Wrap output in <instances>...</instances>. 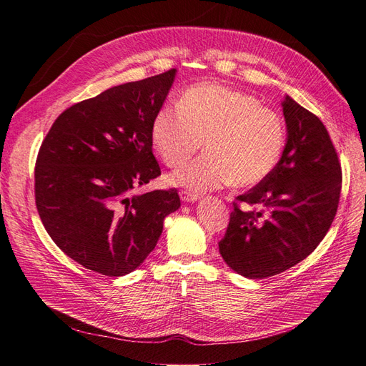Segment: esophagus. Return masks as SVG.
I'll return each mask as SVG.
<instances>
[{
	"label": "esophagus",
	"mask_w": 366,
	"mask_h": 366,
	"mask_svg": "<svg viewBox=\"0 0 366 366\" xmlns=\"http://www.w3.org/2000/svg\"><path fill=\"white\" fill-rule=\"evenodd\" d=\"M180 198L186 203H195L198 198H200V195L195 194V192H191V191H182Z\"/></svg>",
	"instance_id": "esophagus-1"
}]
</instances>
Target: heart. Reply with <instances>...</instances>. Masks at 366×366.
Returning a JSON list of instances; mask_svg holds the SVG:
<instances>
[{"label":"heart","instance_id":"obj_1","mask_svg":"<svg viewBox=\"0 0 366 366\" xmlns=\"http://www.w3.org/2000/svg\"><path fill=\"white\" fill-rule=\"evenodd\" d=\"M152 143L168 166L207 152L175 171L169 180L195 192L229 184L250 187L278 166L285 147V124L259 99L218 84L187 88L179 105L160 108L152 119Z\"/></svg>","mask_w":366,"mask_h":366}]
</instances>
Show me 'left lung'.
I'll return each instance as SVG.
<instances>
[{"label": "left lung", "instance_id": "left-lung-1", "mask_svg": "<svg viewBox=\"0 0 366 366\" xmlns=\"http://www.w3.org/2000/svg\"><path fill=\"white\" fill-rule=\"evenodd\" d=\"M287 142L267 179L234 203L219 253L249 280H264L305 259L324 239L337 212L342 169L325 125L295 102L282 101Z\"/></svg>", "mask_w": 366, "mask_h": 366}]
</instances>
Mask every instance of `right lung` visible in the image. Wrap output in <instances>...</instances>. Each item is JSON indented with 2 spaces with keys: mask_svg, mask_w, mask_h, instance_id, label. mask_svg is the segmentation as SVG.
<instances>
[{
  "mask_svg": "<svg viewBox=\"0 0 366 366\" xmlns=\"http://www.w3.org/2000/svg\"><path fill=\"white\" fill-rule=\"evenodd\" d=\"M177 70L108 88L67 108L44 139L35 166L38 214L51 239L85 269L136 270L156 247L177 189L134 195L160 175L152 119Z\"/></svg>",
  "mask_w": 366,
  "mask_h": 366,
  "instance_id": "obj_1",
  "label": "right lung"
}]
</instances>
